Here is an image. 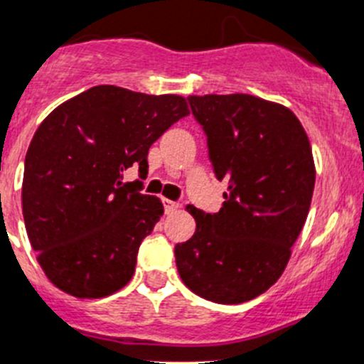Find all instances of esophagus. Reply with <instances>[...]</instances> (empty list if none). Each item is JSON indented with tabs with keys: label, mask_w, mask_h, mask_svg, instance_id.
<instances>
[{
	"label": "esophagus",
	"mask_w": 364,
	"mask_h": 364,
	"mask_svg": "<svg viewBox=\"0 0 364 364\" xmlns=\"http://www.w3.org/2000/svg\"><path fill=\"white\" fill-rule=\"evenodd\" d=\"M163 206H165L166 213H174L179 208V203L171 201V199H163Z\"/></svg>",
	"instance_id": "34e87169"
}]
</instances>
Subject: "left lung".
<instances>
[{"label": "left lung", "instance_id": "8db88e82", "mask_svg": "<svg viewBox=\"0 0 364 364\" xmlns=\"http://www.w3.org/2000/svg\"><path fill=\"white\" fill-rule=\"evenodd\" d=\"M208 136L223 208L186 206L196 233L176 244V266L192 293L215 304H244L266 293L291 259L314 190L307 132L291 109L246 93L188 97Z\"/></svg>", "mask_w": 364, "mask_h": 364}]
</instances>
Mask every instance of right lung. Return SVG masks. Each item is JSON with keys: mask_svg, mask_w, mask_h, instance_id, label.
<instances>
[{"mask_svg": "<svg viewBox=\"0 0 364 364\" xmlns=\"http://www.w3.org/2000/svg\"><path fill=\"white\" fill-rule=\"evenodd\" d=\"M188 114L179 95L95 86L70 98L37 127L25 158L23 217L37 262L55 287L104 298L134 274L141 240L163 215L129 166L149 168L151 145Z\"/></svg>", "mask_w": 364, "mask_h": 364, "instance_id": "obj_1", "label": "right lung"}]
</instances>
